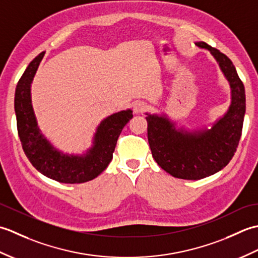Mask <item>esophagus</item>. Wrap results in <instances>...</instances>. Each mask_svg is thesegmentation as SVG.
<instances>
[{"mask_svg": "<svg viewBox=\"0 0 258 258\" xmlns=\"http://www.w3.org/2000/svg\"><path fill=\"white\" fill-rule=\"evenodd\" d=\"M147 107H149V105L143 101H139V102H135L134 105H133V111L135 114H141L145 112Z\"/></svg>", "mask_w": 258, "mask_h": 258, "instance_id": "obj_1", "label": "esophagus"}]
</instances>
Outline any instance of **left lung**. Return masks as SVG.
I'll return each instance as SVG.
<instances>
[{
	"label": "left lung",
	"mask_w": 258,
	"mask_h": 258,
	"mask_svg": "<svg viewBox=\"0 0 258 258\" xmlns=\"http://www.w3.org/2000/svg\"><path fill=\"white\" fill-rule=\"evenodd\" d=\"M195 44L215 57L231 86L232 101L211 130L187 132L176 128L166 115L146 114L153 158L164 171L182 179L211 176L227 165L238 146L246 111L245 87L231 59L205 42Z\"/></svg>",
	"instance_id": "left-lung-1"
}]
</instances>
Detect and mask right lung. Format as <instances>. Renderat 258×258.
Returning a JSON list of instances; mask_svg holds the SVG:
<instances>
[{"instance_id":"obj_1","label":"right lung","mask_w":258,"mask_h":258,"mask_svg":"<svg viewBox=\"0 0 258 258\" xmlns=\"http://www.w3.org/2000/svg\"><path fill=\"white\" fill-rule=\"evenodd\" d=\"M44 54L33 59L16 85L14 108L22 147L32 165L44 176L67 184L89 182L112 161L118 136L133 112L126 109L104 118L97 126L92 147L83 155H69L56 150L38 128L31 100L32 81Z\"/></svg>"}]
</instances>
